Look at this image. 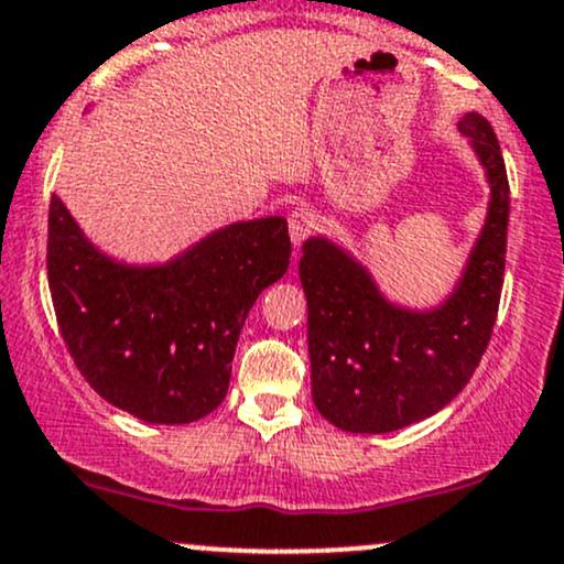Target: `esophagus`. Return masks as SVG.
I'll return each instance as SVG.
<instances>
[{"instance_id": "34e87169", "label": "esophagus", "mask_w": 564, "mask_h": 564, "mask_svg": "<svg viewBox=\"0 0 564 564\" xmlns=\"http://www.w3.org/2000/svg\"><path fill=\"white\" fill-rule=\"evenodd\" d=\"M315 228H318V217L310 209H294L289 215V232L294 243H302L310 232H315Z\"/></svg>"}]
</instances>
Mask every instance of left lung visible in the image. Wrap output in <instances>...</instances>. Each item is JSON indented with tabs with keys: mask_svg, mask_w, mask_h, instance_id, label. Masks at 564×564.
<instances>
[{
	"mask_svg": "<svg viewBox=\"0 0 564 564\" xmlns=\"http://www.w3.org/2000/svg\"><path fill=\"white\" fill-rule=\"evenodd\" d=\"M458 129L488 172L490 206L448 302L430 313L394 307L339 246H302L313 403L345 432L377 435L432 416L467 387L488 349L507 264L509 180L488 121L467 113Z\"/></svg>",
	"mask_w": 564,
	"mask_h": 564,
	"instance_id": "obj_1",
	"label": "left lung"
}]
</instances>
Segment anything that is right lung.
<instances>
[{"mask_svg": "<svg viewBox=\"0 0 564 564\" xmlns=\"http://www.w3.org/2000/svg\"><path fill=\"white\" fill-rule=\"evenodd\" d=\"M283 217L212 232L161 268L102 257L50 200L47 278L70 358L102 400L151 424H187L223 403L251 304L286 273Z\"/></svg>", "mask_w": 564, "mask_h": 564, "instance_id": "right-lung-1", "label": "right lung"}]
</instances>
